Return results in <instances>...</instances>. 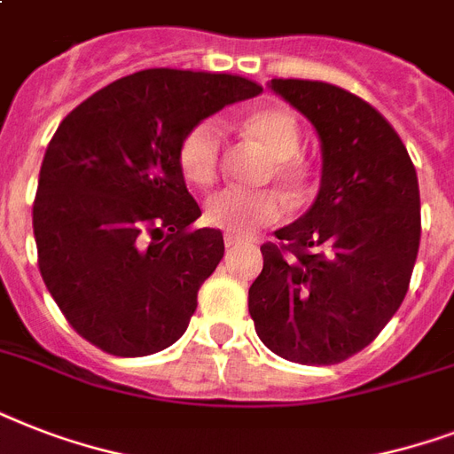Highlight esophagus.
<instances>
[{
  "label": "esophagus",
  "mask_w": 454,
  "mask_h": 454,
  "mask_svg": "<svg viewBox=\"0 0 454 454\" xmlns=\"http://www.w3.org/2000/svg\"><path fill=\"white\" fill-rule=\"evenodd\" d=\"M223 245H226L228 249L238 247V245H242V238H238V235H233V233H226V238H223Z\"/></svg>",
  "instance_id": "34e87169"
}]
</instances>
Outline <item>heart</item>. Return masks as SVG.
I'll use <instances>...</instances> for the list:
<instances>
[{"instance_id":"b5f03b06","label":"heart","mask_w":454,"mask_h":454,"mask_svg":"<svg viewBox=\"0 0 454 454\" xmlns=\"http://www.w3.org/2000/svg\"><path fill=\"white\" fill-rule=\"evenodd\" d=\"M242 127L259 138L273 155V174L285 185L299 188L306 169L299 162L297 151L301 134L294 113L283 106H263L245 115ZM221 157V129L214 120H202L178 144V167L188 184L209 185L216 178ZM283 216V202L276 192L223 188L209 195L205 202V221L209 226L235 235H249L276 223Z\"/></svg>"}]
</instances>
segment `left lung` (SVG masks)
Listing matches in <instances>:
<instances>
[{"label": "left lung", "instance_id": "1", "mask_svg": "<svg viewBox=\"0 0 454 454\" xmlns=\"http://www.w3.org/2000/svg\"><path fill=\"white\" fill-rule=\"evenodd\" d=\"M320 138V188L262 245L249 287L256 334L280 358L334 365L363 351L405 299L422 221L415 164L380 110L310 80H270Z\"/></svg>", "mask_w": 454, "mask_h": 454}]
</instances>
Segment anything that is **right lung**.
Segmentation results:
<instances>
[{
  "instance_id": "obj_1",
  "label": "right lung",
  "mask_w": 454,
  "mask_h": 454,
  "mask_svg": "<svg viewBox=\"0 0 454 454\" xmlns=\"http://www.w3.org/2000/svg\"><path fill=\"white\" fill-rule=\"evenodd\" d=\"M263 89L240 74L153 67L113 82L59 124L39 169V273L67 323L113 356L171 346L223 256L216 228L191 231L185 131Z\"/></svg>"
}]
</instances>
